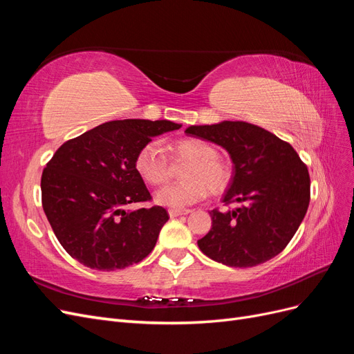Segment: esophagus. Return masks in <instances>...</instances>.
Listing matches in <instances>:
<instances>
[{"mask_svg": "<svg viewBox=\"0 0 354 354\" xmlns=\"http://www.w3.org/2000/svg\"><path fill=\"white\" fill-rule=\"evenodd\" d=\"M189 212H190V209H169L168 211L171 218L178 217V216H186V214H189Z\"/></svg>", "mask_w": 354, "mask_h": 354, "instance_id": "1", "label": "esophagus"}]
</instances>
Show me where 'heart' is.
<instances>
[{
    "label": "heart",
    "instance_id": "heart-1",
    "mask_svg": "<svg viewBox=\"0 0 354 354\" xmlns=\"http://www.w3.org/2000/svg\"><path fill=\"white\" fill-rule=\"evenodd\" d=\"M177 159L187 160L183 178L186 181L160 189L155 201L162 207L185 208L207 198L221 194L232 181V167L217 155V149L201 138H183L173 146ZM134 168L145 183L153 187L165 185L169 178L168 160L156 142L146 143L137 152Z\"/></svg>",
    "mask_w": 354,
    "mask_h": 354
}]
</instances>
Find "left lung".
<instances>
[{
  "instance_id": "obj_1",
  "label": "left lung",
  "mask_w": 354,
  "mask_h": 354,
  "mask_svg": "<svg viewBox=\"0 0 354 354\" xmlns=\"http://www.w3.org/2000/svg\"><path fill=\"white\" fill-rule=\"evenodd\" d=\"M185 133L229 152L233 176L223 202L241 203L209 212L212 227L198 241L199 250L230 267H254L282 252L310 202L308 169L294 147L243 121L190 125Z\"/></svg>"
}]
</instances>
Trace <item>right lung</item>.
I'll list each match as a JSON object with an SVG mask.
<instances>
[{"mask_svg":"<svg viewBox=\"0 0 354 354\" xmlns=\"http://www.w3.org/2000/svg\"><path fill=\"white\" fill-rule=\"evenodd\" d=\"M171 121H109L63 143L42 171V208L65 251L100 272L125 269L155 248L169 216L151 201L134 159L152 137L178 130Z\"/></svg>","mask_w":354,"mask_h":354,"instance_id":"1","label":"right lung"}]
</instances>
